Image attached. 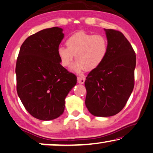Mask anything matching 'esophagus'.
I'll use <instances>...</instances> for the list:
<instances>
[{
    "instance_id": "obj_1",
    "label": "esophagus",
    "mask_w": 153,
    "mask_h": 153,
    "mask_svg": "<svg viewBox=\"0 0 153 153\" xmlns=\"http://www.w3.org/2000/svg\"><path fill=\"white\" fill-rule=\"evenodd\" d=\"M85 81V78L84 76H78L77 77V81L79 83L83 84Z\"/></svg>"
}]
</instances>
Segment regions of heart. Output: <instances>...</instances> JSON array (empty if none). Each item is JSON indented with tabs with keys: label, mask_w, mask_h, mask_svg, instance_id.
<instances>
[{
	"label": "heart",
	"mask_w": 153,
	"mask_h": 153,
	"mask_svg": "<svg viewBox=\"0 0 153 153\" xmlns=\"http://www.w3.org/2000/svg\"><path fill=\"white\" fill-rule=\"evenodd\" d=\"M66 47L57 49V55L63 67H68L74 57L76 61L72 65L76 72L93 70L102 64L107 57L109 44L107 37L100 34L77 32L68 37Z\"/></svg>",
	"instance_id": "obj_1"
}]
</instances>
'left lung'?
Listing matches in <instances>:
<instances>
[{
  "instance_id": "left-lung-1",
  "label": "left lung",
  "mask_w": 153,
  "mask_h": 153,
  "mask_svg": "<svg viewBox=\"0 0 153 153\" xmlns=\"http://www.w3.org/2000/svg\"><path fill=\"white\" fill-rule=\"evenodd\" d=\"M109 51L104 62L85 81V105L95 116H114L125 106L135 84V53L119 30L106 29Z\"/></svg>"
}]
</instances>
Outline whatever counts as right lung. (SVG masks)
<instances>
[{"mask_svg": "<svg viewBox=\"0 0 153 153\" xmlns=\"http://www.w3.org/2000/svg\"><path fill=\"white\" fill-rule=\"evenodd\" d=\"M62 29H46L28 37L16 61V90L33 117L51 120L60 116L65 98L76 83V76L60 64L57 55Z\"/></svg>", "mask_w": 153, "mask_h": 153, "instance_id": "1", "label": "right lung"}]
</instances>
